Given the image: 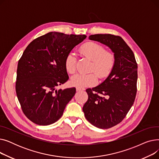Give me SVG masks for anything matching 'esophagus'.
<instances>
[{
    "instance_id": "obj_1",
    "label": "esophagus",
    "mask_w": 159,
    "mask_h": 159,
    "mask_svg": "<svg viewBox=\"0 0 159 159\" xmlns=\"http://www.w3.org/2000/svg\"><path fill=\"white\" fill-rule=\"evenodd\" d=\"M77 91H84L85 89L83 88H77Z\"/></svg>"
}]
</instances>
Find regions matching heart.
<instances>
[{
  "label": "heart",
  "instance_id": "heart-1",
  "mask_svg": "<svg viewBox=\"0 0 159 159\" xmlns=\"http://www.w3.org/2000/svg\"><path fill=\"white\" fill-rule=\"evenodd\" d=\"M80 52L93 61L90 72L95 73L76 74L71 80L73 86L79 88L93 86L97 82V75L100 79L103 80L110 75L115 64V57L113 53L107 52L102 45L95 42H88L80 47ZM65 68L70 74H74L76 71L77 59L72 53H68L66 57Z\"/></svg>",
  "mask_w": 159,
  "mask_h": 159
}]
</instances>
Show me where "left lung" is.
<instances>
[{
	"mask_svg": "<svg viewBox=\"0 0 159 159\" xmlns=\"http://www.w3.org/2000/svg\"><path fill=\"white\" fill-rule=\"evenodd\" d=\"M89 39L110 47L115 57L114 68L107 78L98 86L86 90L88 99L82 108L91 124L108 129L122 122L134 103L137 63L134 53L121 37L95 34Z\"/></svg>",
	"mask_w": 159,
	"mask_h": 159,
	"instance_id": "1",
	"label": "left lung"
}]
</instances>
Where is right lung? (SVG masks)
Returning a JSON list of instances; mask_svg holds the SVG:
<instances>
[{"instance_id":"right-lung-1","label":"right lung","mask_w":159,"mask_h":159,"mask_svg":"<svg viewBox=\"0 0 159 159\" xmlns=\"http://www.w3.org/2000/svg\"><path fill=\"white\" fill-rule=\"evenodd\" d=\"M86 37L49 32L24 50L18 62L15 89L22 110L31 122L47 126L62 116L76 89L55 88L68 80L66 57Z\"/></svg>"}]
</instances>
